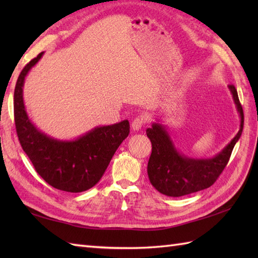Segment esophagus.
<instances>
[{
    "label": "esophagus",
    "instance_id": "obj_1",
    "mask_svg": "<svg viewBox=\"0 0 258 258\" xmlns=\"http://www.w3.org/2000/svg\"><path fill=\"white\" fill-rule=\"evenodd\" d=\"M146 118L144 117V116H138V117H135L134 119H133V122H132V124H131V126H132V130L133 131H140L142 127H143V125L145 124V120Z\"/></svg>",
    "mask_w": 258,
    "mask_h": 258
}]
</instances>
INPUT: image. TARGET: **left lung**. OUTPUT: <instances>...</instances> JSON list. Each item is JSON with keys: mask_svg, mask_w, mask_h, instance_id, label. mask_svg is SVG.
I'll list each match as a JSON object with an SVG mask.
<instances>
[{"mask_svg": "<svg viewBox=\"0 0 258 258\" xmlns=\"http://www.w3.org/2000/svg\"><path fill=\"white\" fill-rule=\"evenodd\" d=\"M240 117L238 133L211 158H191L183 155L175 147L166 127L160 123H153L146 130L152 143V154L147 164V174L151 184L160 193L179 197L208 188L220 176L231 157L235 144L243 132L244 113L234 85H228Z\"/></svg>", "mask_w": 258, "mask_h": 258, "instance_id": "obj_1", "label": "left lung"}]
</instances>
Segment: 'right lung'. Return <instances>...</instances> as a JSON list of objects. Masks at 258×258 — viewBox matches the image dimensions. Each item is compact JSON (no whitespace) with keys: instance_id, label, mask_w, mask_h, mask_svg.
I'll return each mask as SVG.
<instances>
[{"instance_id":"add662e5","label":"right lung","mask_w":258,"mask_h":258,"mask_svg":"<svg viewBox=\"0 0 258 258\" xmlns=\"http://www.w3.org/2000/svg\"><path fill=\"white\" fill-rule=\"evenodd\" d=\"M38 54L22 70L14 90V120L22 149L37 174L57 189L80 193L97 184L114 153L127 138L130 123L98 126L71 141L56 140L36 128L26 113L23 101L24 80L40 61Z\"/></svg>"}]
</instances>
